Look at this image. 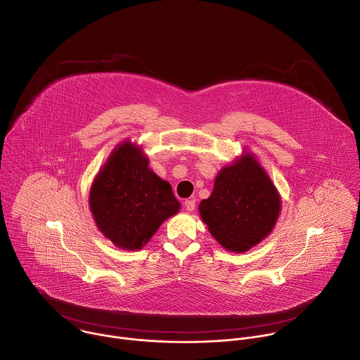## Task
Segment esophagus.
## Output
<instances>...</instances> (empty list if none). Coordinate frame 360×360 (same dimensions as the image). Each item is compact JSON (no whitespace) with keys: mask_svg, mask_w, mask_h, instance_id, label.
Masks as SVG:
<instances>
[{"mask_svg":"<svg viewBox=\"0 0 360 360\" xmlns=\"http://www.w3.org/2000/svg\"><path fill=\"white\" fill-rule=\"evenodd\" d=\"M195 199H186L185 200V208H186V211L188 212H192L193 210H195Z\"/></svg>","mask_w":360,"mask_h":360,"instance_id":"1","label":"esophagus"}]
</instances>
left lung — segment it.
Returning <instances> with one entry per match:
<instances>
[{"instance_id": "left-lung-1", "label": "left lung", "mask_w": 360, "mask_h": 360, "mask_svg": "<svg viewBox=\"0 0 360 360\" xmlns=\"http://www.w3.org/2000/svg\"><path fill=\"white\" fill-rule=\"evenodd\" d=\"M281 210L279 195L249 153L224 168L208 199L199 203L202 221L226 249L245 252L259 243L275 226Z\"/></svg>"}]
</instances>
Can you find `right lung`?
Instances as JSON below:
<instances>
[{
  "instance_id": "right-lung-1",
  "label": "right lung",
  "mask_w": 360,
  "mask_h": 360,
  "mask_svg": "<svg viewBox=\"0 0 360 360\" xmlns=\"http://www.w3.org/2000/svg\"><path fill=\"white\" fill-rule=\"evenodd\" d=\"M89 207L99 231L122 249H141L179 211L167 181L148 168L139 148L124 142L96 175Z\"/></svg>"
}]
</instances>
